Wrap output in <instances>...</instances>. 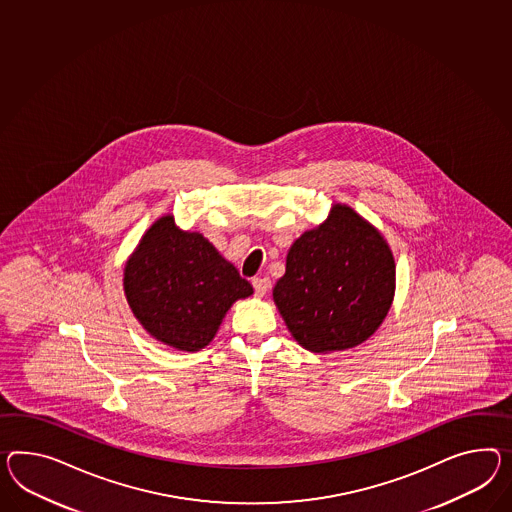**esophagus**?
Segmentation results:
<instances>
[{
    "label": "esophagus",
    "mask_w": 512,
    "mask_h": 512,
    "mask_svg": "<svg viewBox=\"0 0 512 512\" xmlns=\"http://www.w3.org/2000/svg\"><path fill=\"white\" fill-rule=\"evenodd\" d=\"M252 286H254L256 295H258V297H263V295L269 291L271 282H269V278H254V280H252Z\"/></svg>",
    "instance_id": "esophagus-1"
}]
</instances>
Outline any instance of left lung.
<instances>
[{
	"instance_id": "8db88e82",
	"label": "left lung",
	"mask_w": 512,
	"mask_h": 512,
	"mask_svg": "<svg viewBox=\"0 0 512 512\" xmlns=\"http://www.w3.org/2000/svg\"><path fill=\"white\" fill-rule=\"evenodd\" d=\"M395 295L394 252L347 204L293 241L273 301L293 340L310 353H336L369 340Z\"/></svg>"
}]
</instances>
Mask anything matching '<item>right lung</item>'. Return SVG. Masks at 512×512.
Instances as JSON below:
<instances>
[{"instance_id": "right-lung-1", "label": "right lung", "mask_w": 512, "mask_h": 512, "mask_svg": "<svg viewBox=\"0 0 512 512\" xmlns=\"http://www.w3.org/2000/svg\"><path fill=\"white\" fill-rule=\"evenodd\" d=\"M122 286L141 327L185 353L210 345L232 304L254 293L206 237L182 230L172 213L139 239L124 265Z\"/></svg>"}]
</instances>
